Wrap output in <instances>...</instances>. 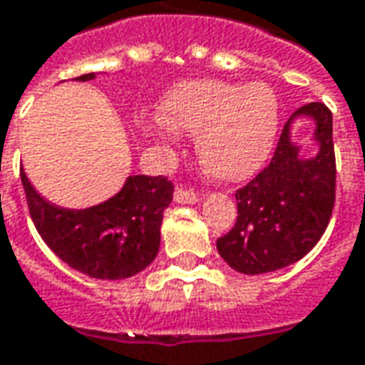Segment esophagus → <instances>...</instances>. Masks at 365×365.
Wrapping results in <instances>:
<instances>
[{
  "instance_id": "obj_1",
  "label": "esophagus",
  "mask_w": 365,
  "mask_h": 365,
  "mask_svg": "<svg viewBox=\"0 0 365 365\" xmlns=\"http://www.w3.org/2000/svg\"><path fill=\"white\" fill-rule=\"evenodd\" d=\"M174 201L175 203H183V205H193L199 201V193L187 187H175L174 191Z\"/></svg>"
}]
</instances>
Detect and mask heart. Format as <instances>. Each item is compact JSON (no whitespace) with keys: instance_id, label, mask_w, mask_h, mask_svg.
Masks as SVG:
<instances>
[{"instance_id":"b5f03b06","label":"heart","mask_w":365,"mask_h":365,"mask_svg":"<svg viewBox=\"0 0 365 365\" xmlns=\"http://www.w3.org/2000/svg\"><path fill=\"white\" fill-rule=\"evenodd\" d=\"M170 128L195 135V154L207 174L238 182L268 160L279 128V101L264 82L246 86L213 78L175 83L144 120V135L164 143Z\"/></svg>"}]
</instances>
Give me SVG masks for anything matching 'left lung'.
Segmentation results:
<instances>
[{"label": "left lung", "mask_w": 365, "mask_h": 365, "mask_svg": "<svg viewBox=\"0 0 365 365\" xmlns=\"http://www.w3.org/2000/svg\"><path fill=\"white\" fill-rule=\"evenodd\" d=\"M299 116L315 120L319 152L298 156L290 140V123ZM336 191V160L332 144V113L324 103L299 107L285 123L274 158L260 174L235 193V227L217 240V250L230 268L256 275L301 260L329 227Z\"/></svg>", "instance_id": "obj_1"}]
</instances>
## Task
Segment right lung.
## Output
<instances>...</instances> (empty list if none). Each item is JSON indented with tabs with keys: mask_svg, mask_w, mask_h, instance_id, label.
<instances>
[{
	"mask_svg": "<svg viewBox=\"0 0 365 365\" xmlns=\"http://www.w3.org/2000/svg\"><path fill=\"white\" fill-rule=\"evenodd\" d=\"M93 78L86 74L76 80ZM21 182L38 235L70 268L97 279H125L156 258L164 209L174 195V185L164 175H128L119 193L88 209L46 201L23 168Z\"/></svg>",
	"mask_w": 365,
	"mask_h": 365,
	"instance_id": "add662e5",
	"label": "right lung"
}]
</instances>
